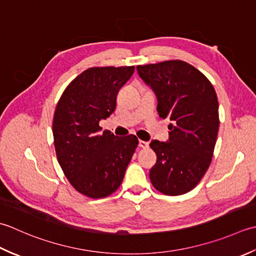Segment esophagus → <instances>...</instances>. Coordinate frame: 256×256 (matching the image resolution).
<instances>
[{"mask_svg":"<svg viewBox=\"0 0 256 256\" xmlns=\"http://www.w3.org/2000/svg\"><path fill=\"white\" fill-rule=\"evenodd\" d=\"M149 146V142H144V140H139V147L140 148H147Z\"/></svg>","mask_w":256,"mask_h":256,"instance_id":"1","label":"esophagus"}]
</instances>
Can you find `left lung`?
Returning <instances> with one entry per match:
<instances>
[{"mask_svg":"<svg viewBox=\"0 0 256 256\" xmlns=\"http://www.w3.org/2000/svg\"><path fill=\"white\" fill-rule=\"evenodd\" d=\"M137 70L157 96L159 116L174 122L169 142H150L157 154L150 181L164 194H184L211 164L220 124L216 90L199 70L184 60L139 65Z\"/></svg>","mask_w":256,"mask_h":256,"instance_id":"8db88e82","label":"left lung"}]
</instances>
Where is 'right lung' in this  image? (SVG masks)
<instances>
[{
  "instance_id": "1",
  "label": "right lung",
  "mask_w": 256,
  "mask_h": 256,
  "mask_svg": "<svg viewBox=\"0 0 256 256\" xmlns=\"http://www.w3.org/2000/svg\"><path fill=\"white\" fill-rule=\"evenodd\" d=\"M134 66L92 67L62 92L55 109L53 136L62 170L76 191L100 199L116 191L138 146L134 134L100 132L99 122L116 109L119 90Z\"/></svg>"
}]
</instances>
